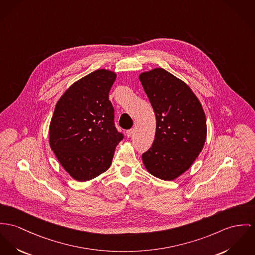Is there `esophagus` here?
Returning <instances> with one entry per match:
<instances>
[{"label": "esophagus", "mask_w": 255, "mask_h": 255, "mask_svg": "<svg viewBox=\"0 0 255 255\" xmlns=\"http://www.w3.org/2000/svg\"><path fill=\"white\" fill-rule=\"evenodd\" d=\"M133 134H134V130H133V129H130V130H128V131L126 132V135H127V137H132Z\"/></svg>", "instance_id": "1"}]
</instances>
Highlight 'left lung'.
I'll use <instances>...</instances> for the list:
<instances>
[{"mask_svg": "<svg viewBox=\"0 0 255 255\" xmlns=\"http://www.w3.org/2000/svg\"><path fill=\"white\" fill-rule=\"evenodd\" d=\"M138 79L156 117L154 141L142 154V163L152 176L174 180L192 166L204 147L203 107L184 81L162 68L142 72Z\"/></svg>", "mask_w": 255, "mask_h": 255, "instance_id": "left-lung-1", "label": "left lung"}]
</instances>
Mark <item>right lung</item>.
Here are the masks:
<instances>
[{"instance_id": "obj_1", "label": "right lung", "mask_w": 255, "mask_h": 255, "mask_svg": "<svg viewBox=\"0 0 255 255\" xmlns=\"http://www.w3.org/2000/svg\"><path fill=\"white\" fill-rule=\"evenodd\" d=\"M117 79L100 69L74 82L60 97L49 124V145L64 170L78 181L106 172L123 138L109 100Z\"/></svg>"}]
</instances>
